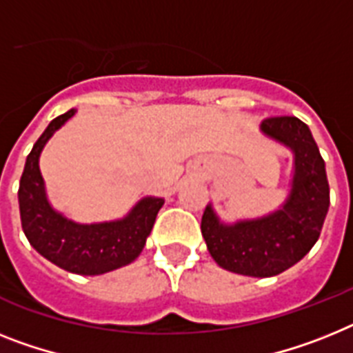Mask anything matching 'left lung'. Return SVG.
Here are the masks:
<instances>
[{
  "instance_id": "left-lung-1",
  "label": "left lung",
  "mask_w": 353,
  "mask_h": 353,
  "mask_svg": "<svg viewBox=\"0 0 353 353\" xmlns=\"http://www.w3.org/2000/svg\"><path fill=\"white\" fill-rule=\"evenodd\" d=\"M260 131L294 154L289 197L265 217L224 224L206 206L201 221L212 259L244 276H276L300 262L319 239L330 204L325 161L310 129L296 117L265 118Z\"/></svg>"
}]
</instances>
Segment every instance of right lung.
Here are the masks:
<instances>
[{
    "label": "right lung",
    "mask_w": 353,
    "mask_h": 353,
    "mask_svg": "<svg viewBox=\"0 0 353 353\" xmlns=\"http://www.w3.org/2000/svg\"><path fill=\"white\" fill-rule=\"evenodd\" d=\"M75 109L53 118L28 154L21 176L19 212L26 239L46 260L75 274H103L134 262L145 248L163 197H143L120 221L79 224L52 208L39 170V156L53 132L61 129Z\"/></svg>",
    "instance_id": "1"
}]
</instances>
